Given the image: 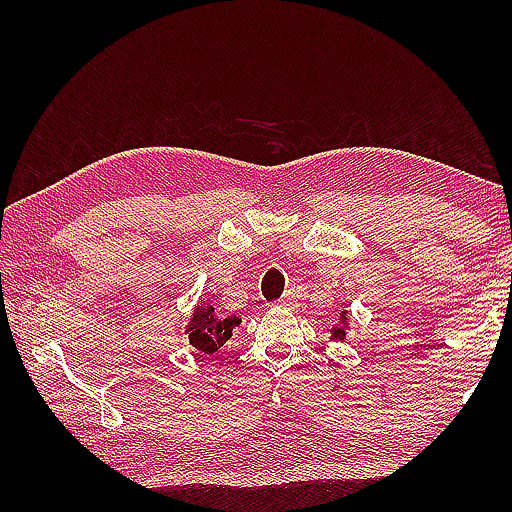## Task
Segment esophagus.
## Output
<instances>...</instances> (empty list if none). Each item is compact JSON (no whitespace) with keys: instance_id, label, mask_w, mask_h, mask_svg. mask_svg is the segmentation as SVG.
Masks as SVG:
<instances>
[{"instance_id":"34e87169","label":"esophagus","mask_w":512,"mask_h":512,"mask_svg":"<svg viewBox=\"0 0 512 512\" xmlns=\"http://www.w3.org/2000/svg\"><path fill=\"white\" fill-rule=\"evenodd\" d=\"M279 306L281 308H295L297 306V295H295V292H292V290L286 292V295L279 299Z\"/></svg>"}]
</instances>
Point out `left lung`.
Here are the masks:
<instances>
[{
	"instance_id": "obj_1",
	"label": "left lung",
	"mask_w": 512,
	"mask_h": 512,
	"mask_svg": "<svg viewBox=\"0 0 512 512\" xmlns=\"http://www.w3.org/2000/svg\"><path fill=\"white\" fill-rule=\"evenodd\" d=\"M343 319H345V317H343ZM334 339H339V341H341V339H345V330L341 328V325H339V328L334 330Z\"/></svg>"
}]
</instances>
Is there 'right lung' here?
Masks as SVG:
<instances>
[{
	"label": "right lung",
	"mask_w": 512,
	"mask_h": 512,
	"mask_svg": "<svg viewBox=\"0 0 512 512\" xmlns=\"http://www.w3.org/2000/svg\"><path fill=\"white\" fill-rule=\"evenodd\" d=\"M239 323V317H217L211 308H198L189 323V343L204 354H213L215 350L231 339V332Z\"/></svg>",
	"instance_id": "right-lung-1"
}]
</instances>
